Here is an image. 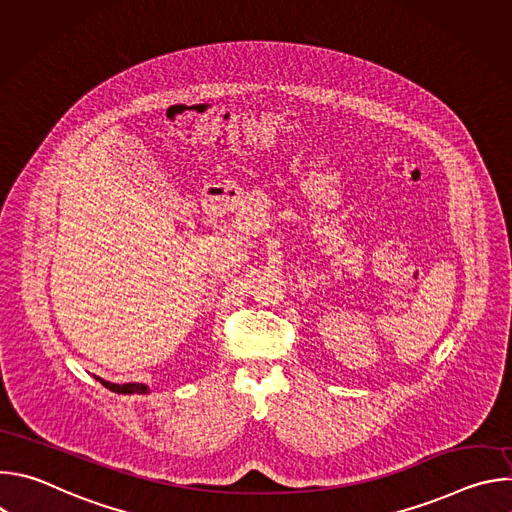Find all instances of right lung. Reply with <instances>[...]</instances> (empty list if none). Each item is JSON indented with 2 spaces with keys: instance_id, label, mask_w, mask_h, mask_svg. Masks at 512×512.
<instances>
[{
  "instance_id": "1",
  "label": "right lung",
  "mask_w": 512,
  "mask_h": 512,
  "mask_svg": "<svg viewBox=\"0 0 512 512\" xmlns=\"http://www.w3.org/2000/svg\"><path fill=\"white\" fill-rule=\"evenodd\" d=\"M97 381H101V385H103V387H107L109 391H115V393H125V395H129V393L145 395V393H148V387L141 385V383H125V385H115V383L103 381V379H99V377H97Z\"/></svg>"
}]
</instances>
